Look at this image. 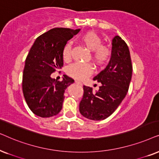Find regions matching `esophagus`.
Returning <instances> with one entry per match:
<instances>
[{"label":"esophagus","mask_w":159,"mask_h":159,"mask_svg":"<svg viewBox=\"0 0 159 159\" xmlns=\"http://www.w3.org/2000/svg\"><path fill=\"white\" fill-rule=\"evenodd\" d=\"M75 84H77V85H78V86H83V84L78 81H75Z\"/></svg>","instance_id":"obj_1"}]
</instances>
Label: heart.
I'll return each mask as SVG.
<instances>
[{
    "label": "heart",
    "mask_w": 159,
    "mask_h": 159,
    "mask_svg": "<svg viewBox=\"0 0 159 159\" xmlns=\"http://www.w3.org/2000/svg\"><path fill=\"white\" fill-rule=\"evenodd\" d=\"M81 41L89 51H92V59L96 65L102 67L105 65L111 57V48L103 45L102 39L94 31H89L81 37ZM72 47L70 43H67L62 51V57L65 62L71 60ZM93 73V67L91 64L75 63L67 69V73L77 81H83Z\"/></svg>",
    "instance_id": "b5f03b06"
}]
</instances>
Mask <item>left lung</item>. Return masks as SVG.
Returning <instances> with one entry per match:
<instances>
[{
    "label": "left lung",
    "instance_id": "1",
    "mask_svg": "<svg viewBox=\"0 0 159 159\" xmlns=\"http://www.w3.org/2000/svg\"><path fill=\"white\" fill-rule=\"evenodd\" d=\"M111 60L93 78L102 85L96 92L84 86V95L79 105L80 113L90 120H104L119 106L126 97L132 79V65L127 44L116 35L112 43Z\"/></svg>",
    "mask_w": 159,
    "mask_h": 159
}]
</instances>
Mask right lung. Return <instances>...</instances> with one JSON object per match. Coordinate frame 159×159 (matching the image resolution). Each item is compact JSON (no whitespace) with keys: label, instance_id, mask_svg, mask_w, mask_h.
Here are the masks:
<instances>
[{"label":"right lung","instance_id":"add662e5","mask_svg":"<svg viewBox=\"0 0 159 159\" xmlns=\"http://www.w3.org/2000/svg\"><path fill=\"white\" fill-rule=\"evenodd\" d=\"M80 29L56 27L35 40L27 54L22 75V92L29 108L42 118L56 116L62 108L65 90L74 80L64 75L62 81L51 74L63 66L62 51Z\"/></svg>","mask_w":159,"mask_h":159}]
</instances>
